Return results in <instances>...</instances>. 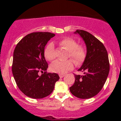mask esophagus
I'll return each instance as SVG.
<instances>
[{
    "label": "esophagus",
    "mask_w": 121,
    "mask_h": 121,
    "mask_svg": "<svg viewBox=\"0 0 121 121\" xmlns=\"http://www.w3.org/2000/svg\"><path fill=\"white\" fill-rule=\"evenodd\" d=\"M64 74H60L59 75V77L60 78H63V77H64Z\"/></svg>",
    "instance_id": "1"
}]
</instances>
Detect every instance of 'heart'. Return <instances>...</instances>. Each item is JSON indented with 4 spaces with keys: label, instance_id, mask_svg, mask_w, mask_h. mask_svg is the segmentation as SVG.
Instances as JSON below:
<instances>
[{
    "label": "heart",
    "instance_id": "b5f03b06",
    "mask_svg": "<svg viewBox=\"0 0 121 121\" xmlns=\"http://www.w3.org/2000/svg\"><path fill=\"white\" fill-rule=\"evenodd\" d=\"M59 45L68 52V57L72 59L77 65H80L84 62L86 57V51L84 46L78 45L77 41L70 37H65L61 39ZM44 56L48 61L55 58L54 45L49 43L44 50ZM73 62L70 59L66 60H56L50 65V70L52 72L59 74L65 73L73 68Z\"/></svg>",
    "mask_w": 121,
    "mask_h": 121
}]
</instances>
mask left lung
I'll return each instance as SVG.
<instances>
[{"instance_id": "obj_1", "label": "left lung", "mask_w": 121, "mask_h": 121, "mask_svg": "<svg viewBox=\"0 0 121 121\" xmlns=\"http://www.w3.org/2000/svg\"><path fill=\"white\" fill-rule=\"evenodd\" d=\"M75 34L82 37L86 46V57L78 69L83 75H75V82L69 90L79 99H89L101 90L110 71L108 54L103 43L87 31L77 30Z\"/></svg>"}]
</instances>
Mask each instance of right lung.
<instances>
[{
  "label": "right lung",
  "mask_w": 121,
  "mask_h": 121,
  "mask_svg": "<svg viewBox=\"0 0 121 121\" xmlns=\"http://www.w3.org/2000/svg\"><path fill=\"white\" fill-rule=\"evenodd\" d=\"M55 36L48 32L28 34L19 41L14 51L12 72L20 90L27 96L42 99L52 93L59 77L47 73L48 63L44 56L48 41ZM44 72L41 76L38 73Z\"/></svg>",
  "instance_id": "right-lung-1"
}]
</instances>
